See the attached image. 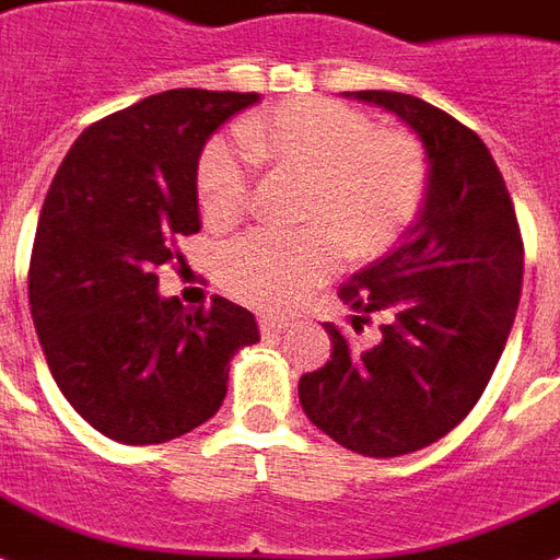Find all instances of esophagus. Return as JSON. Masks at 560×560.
I'll return each mask as SVG.
<instances>
[{"label": "esophagus", "mask_w": 560, "mask_h": 560, "mask_svg": "<svg viewBox=\"0 0 560 560\" xmlns=\"http://www.w3.org/2000/svg\"><path fill=\"white\" fill-rule=\"evenodd\" d=\"M289 327L285 320H277V318H259V332H262V339H277L283 329Z\"/></svg>", "instance_id": "obj_1"}]
</instances>
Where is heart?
Returning a JSON list of instances; mask_svg holds the SVG:
<instances>
[{"label": "heart", "instance_id": "b5f03b06", "mask_svg": "<svg viewBox=\"0 0 560 560\" xmlns=\"http://www.w3.org/2000/svg\"><path fill=\"white\" fill-rule=\"evenodd\" d=\"M310 172L306 231H250L228 245L221 280L240 301L283 312L353 257H376L400 240L418 215L427 189V158L406 131L376 128L374 116L336 98H298L245 119L236 140L219 137L198 160L203 219L231 224L245 212L254 189V163Z\"/></svg>", "mask_w": 560, "mask_h": 560}]
</instances>
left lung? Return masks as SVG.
<instances>
[{
    "label": "left lung",
    "mask_w": 560,
    "mask_h": 560,
    "mask_svg": "<svg viewBox=\"0 0 560 560\" xmlns=\"http://www.w3.org/2000/svg\"><path fill=\"white\" fill-rule=\"evenodd\" d=\"M418 133L429 184L418 221L339 298L353 329L385 312L383 339L362 348L336 324L327 365L298 383L306 418L371 458L423 450L458 427L500 362L523 285V240L491 151L467 125L423 98L359 90Z\"/></svg>",
    "instance_id": "1"
}]
</instances>
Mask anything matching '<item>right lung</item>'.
Returning <instances> with one entry per match:
<instances>
[{
	"label": "right lung",
	"mask_w": 560,
	"mask_h": 560,
	"mask_svg": "<svg viewBox=\"0 0 560 560\" xmlns=\"http://www.w3.org/2000/svg\"><path fill=\"white\" fill-rule=\"evenodd\" d=\"M257 93L166 90L90 125L60 163L37 221L28 303L55 383L102 435L163 444L228 394L236 350L257 345L245 306L189 312L154 275L201 231L198 158Z\"/></svg>",
	"instance_id": "1"
}]
</instances>
